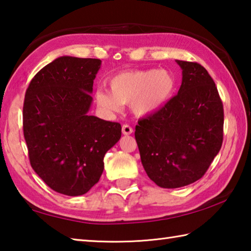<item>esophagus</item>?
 <instances>
[{"label": "esophagus", "instance_id": "34e87169", "mask_svg": "<svg viewBox=\"0 0 251 251\" xmlns=\"http://www.w3.org/2000/svg\"><path fill=\"white\" fill-rule=\"evenodd\" d=\"M122 131H123V134H124V135H130L131 133H133V128H131L129 125L124 124L122 127Z\"/></svg>", "mask_w": 251, "mask_h": 251}]
</instances>
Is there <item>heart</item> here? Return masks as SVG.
Wrapping results in <instances>:
<instances>
[{
	"mask_svg": "<svg viewBox=\"0 0 251 251\" xmlns=\"http://www.w3.org/2000/svg\"><path fill=\"white\" fill-rule=\"evenodd\" d=\"M111 91L100 89L95 93L98 106L106 113H117L124 104L131 103L137 116L158 111L172 98L176 79L167 70L147 69L120 72L108 81Z\"/></svg>",
	"mask_w": 251,
	"mask_h": 251,
	"instance_id": "heart-1",
	"label": "heart"
}]
</instances>
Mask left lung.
Listing matches in <instances>:
<instances>
[{"instance_id":"8db88e82","label":"left lung","mask_w":251,"mask_h":251,"mask_svg":"<svg viewBox=\"0 0 251 251\" xmlns=\"http://www.w3.org/2000/svg\"><path fill=\"white\" fill-rule=\"evenodd\" d=\"M176 62L182 69L179 92L139 120L135 130L146 173L165 189L201 179L223 144L224 108L215 82L200 63Z\"/></svg>"}]
</instances>
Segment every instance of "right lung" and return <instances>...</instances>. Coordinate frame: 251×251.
<instances>
[{"instance_id": "right-lung-1", "label": "right lung", "mask_w": 251, "mask_h": 251, "mask_svg": "<svg viewBox=\"0 0 251 251\" xmlns=\"http://www.w3.org/2000/svg\"><path fill=\"white\" fill-rule=\"evenodd\" d=\"M100 59L63 56L31 79L23 106L30 166L50 189L78 197L98 183L120 123L89 115Z\"/></svg>"}]
</instances>
